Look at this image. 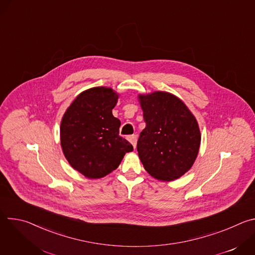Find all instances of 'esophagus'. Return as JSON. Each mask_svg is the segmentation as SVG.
<instances>
[{
	"label": "esophagus",
	"instance_id": "1",
	"mask_svg": "<svg viewBox=\"0 0 255 255\" xmlns=\"http://www.w3.org/2000/svg\"><path fill=\"white\" fill-rule=\"evenodd\" d=\"M128 140L131 142V144L133 145V147L136 148V144H137V135H130L128 137Z\"/></svg>",
	"mask_w": 255,
	"mask_h": 255
}]
</instances>
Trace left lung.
<instances>
[{
    "instance_id": "obj_1",
    "label": "left lung",
    "mask_w": 255,
    "mask_h": 255,
    "mask_svg": "<svg viewBox=\"0 0 255 255\" xmlns=\"http://www.w3.org/2000/svg\"><path fill=\"white\" fill-rule=\"evenodd\" d=\"M146 127L137 142L139 158L150 175L170 181L193 166L201 144L198 122L186 104L167 92L138 96Z\"/></svg>"
}]
</instances>
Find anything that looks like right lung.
<instances>
[{
  "label": "right lung",
  "mask_w": 255,
  "mask_h": 255,
  "mask_svg": "<svg viewBox=\"0 0 255 255\" xmlns=\"http://www.w3.org/2000/svg\"><path fill=\"white\" fill-rule=\"evenodd\" d=\"M119 95L96 87L81 93L60 123V144L65 158L88 178L103 177L121 163L132 145L119 135L121 122L112 114Z\"/></svg>",
  "instance_id": "obj_1"
}]
</instances>
